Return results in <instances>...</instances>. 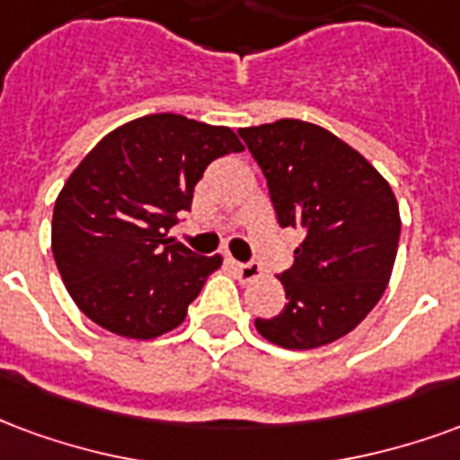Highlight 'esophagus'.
<instances>
[{
  "mask_svg": "<svg viewBox=\"0 0 460 460\" xmlns=\"http://www.w3.org/2000/svg\"><path fill=\"white\" fill-rule=\"evenodd\" d=\"M237 271V277L243 281H254L260 274H262V267L257 262H230Z\"/></svg>",
  "mask_w": 460,
  "mask_h": 460,
  "instance_id": "1",
  "label": "esophagus"
}]
</instances>
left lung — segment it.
Returning a JSON list of instances; mask_svg holds the SVG:
<instances>
[{
	"label": "left lung",
	"instance_id": "obj_1",
	"mask_svg": "<svg viewBox=\"0 0 460 460\" xmlns=\"http://www.w3.org/2000/svg\"><path fill=\"white\" fill-rule=\"evenodd\" d=\"M237 134L262 169L279 226L304 233L279 274L287 304L254 326L289 350L333 343L387 289L402 230L397 198L363 154L318 124L277 119Z\"/></svg>",
	"mask_w": 460,
	"mask_h": 460
}]
</instances>
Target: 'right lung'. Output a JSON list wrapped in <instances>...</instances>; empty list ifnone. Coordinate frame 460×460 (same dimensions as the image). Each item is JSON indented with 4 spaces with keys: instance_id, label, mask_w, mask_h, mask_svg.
Returning a JSON list of instances; mask_svg holds the SVG:
<instances>
[{
    "instance_id": "1",
    "label": "right lung",
    "mask_w": 460,
    "mask_h": 460,
    "mask_svg": "<svg viewBox=\"0 0 460 460\" xmlns=\"http://www.w3.org/2000/svg\"><path fill=\"white\" fill-rule=\"evenodd\" d=\"M244 146L230 127L161 112L117 127L56 198L51 247L66 289L97 326L149 341L183 323L220 257L166 237L210 161Z\"/></svg>"
}]
</instances>
